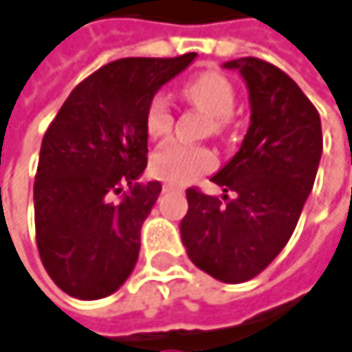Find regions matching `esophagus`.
Instances as JSON below:
<instances>
[{
	"label": "esophagus",
	"mask_w": 352,
	"mask_h": 352,
	"mask_svg": "<svg viewBox=\"0 0 352 352\" xmlns=\"http://www.w3.org/2000/svg\"><path fill=\"white\" fill-rule=\"evenodd\" d=\"M173 189H177L175 185H171V183H165L163 185V191H173Z\"/></svg>",
	"instance_id": "1"
}]
</instances>
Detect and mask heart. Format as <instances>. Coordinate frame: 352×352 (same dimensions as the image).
Masks as SVG:
<instances>
[{"label": "heart", "instance_id": "obj_1", "mask_svg": "<svg viewBox=\"0 0 352 352\" xmlns=\"http://www.w3.org/2000/svg\"><path fill=\"white\" fill-rule=\"evenodd\" d=\"M183 96L199 109H204L208 116L216 120V128H220L234 111L236 106V94L230 81L218 73H204L193 77L185 83ZM173 126V111L163 96H155L146 107L144 116V128L148 138L159 140L171 132ZM216 157L212 151L204 146H191L185 142L169 140L161 144L153 157H151V171L153 175L165 181H171L177 185L189 183L197 175L214 169Z\"/></svg>", "mask_w": 352, "mask_h": 352}]
</instances>
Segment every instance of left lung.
<instances>
[{
    "label": "left lung",
    "instance_id": "1",
    "mask_svg": "<svg viewBox=\"0 0 352 352\" xmlns=\"http://www.w3.org/2000/svg\"><path fill=\"white\" fill-rule=\"evenodd\" d=\"M248 89L250 124L239 153L212 177L224 195L187 189L179 224L191 263L224 283L258 275L292 239L314 187L322 126L312 102L281 69L261 58L222 65ZM235 191L230 200L226 193Z\"/></svg>",
    "mask_w": 352,
    "mask_h": 352
}]
</instances>
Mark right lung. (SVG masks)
Instances as JSON below:
<instances>
[{
    "mask_svg": "<svg viewBox=\"0 0 352 352\" xmlns=\"http://www.w3.org/2000/svg\"><path fill=\"white\" fill-rule=\"evenodd\" d=\"M195 56L113 60L79 83L48 126L34 181L36 245L71 298L102 300L134 271L142 222L161 193L159 181H140L146 107Z\"/></svg>",
    "mask_w": 352,
    "mask_h": 352,
    "instance_id": "1",
    "label": "right lung"
}]
</instances>
